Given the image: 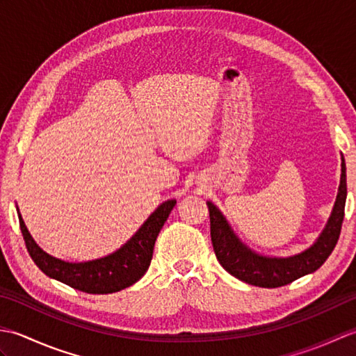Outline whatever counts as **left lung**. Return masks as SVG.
<instances>
[{"mask_svg":"<svg viewBox=\"0 0 356 356\" xmlns=\"http://www.w3.org/2000/svg\"><path fill=\"white\" fill-rule=\"evenodd\" d=\"M346 195V163L344 157H341V180H339L338 195L326 228L323 229L320 237L311 248L297 255L286 257V259L264 257L251 251L234 234L229 223L226 222V218L214 203L208 202L211 241H213L218 263L241 282L260 287H280L295 282L300 277L312 274L329 259L337 246L344 218Z\"/></svg>","mask_w":356,"mask_h":356,"instance_id":"obj_1","label":"left lung"}]
</instances>
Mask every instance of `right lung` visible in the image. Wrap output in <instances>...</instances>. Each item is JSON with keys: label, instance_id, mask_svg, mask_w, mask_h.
<instances>
[{"label": "right lung", "instance_id": "obj_1", "mask_svg": "<svg viewBox=\"0 0 356 356\" xmlns=\"http://www.w3.org/2000/svg\"><path fill=\"white\" fill-rule=\"evenodd\" d=\"M174 205L176 200L163 202L116 252L84 263H69L44 252L30 236L19 211L18 218L27 251L45 275L87 293H113L139 282L145 274L153 259L156 238Z\"/></svg>", "mask_w": 356, "mask_h": 356}]
</instances>
